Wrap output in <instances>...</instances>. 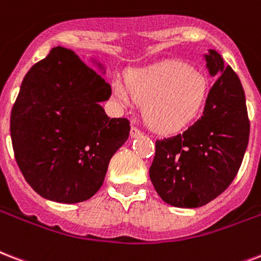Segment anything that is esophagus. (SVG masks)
<instances>
[{"label": "esophagus", "mask_w": 261, "mask_h": 261, "mask_svg": "<svg viewBox=\"0 0 261 261\" xmlns=\"http://www.w3.org/2000/svg\"><path fill=\"white\" fill-rule=\"evenodd\" d=\"M130 134H131V137H137V135L142 134V131L139 130L138 127L133 126V127H131V131H130Z\"/></svg>", "instance_id": "1"}]
</instances>
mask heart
Returning <instances> with one entry per match:
<instances>
[{"label": "heart", "instance_id": "obj_1", "mask_svg": "<svg viewBox=\"0 0 261 261\" xmlns=\"http://www.w3.org/2000/svg\"><path fill=\"white\" fill-rule=\"evenodd\" d=\"M208 81L182 61H163L128 75V86L113 83V95L123 104L144 105V116L153 130L176 131L192 123L201 111Z\"/></svg>", "mask_w": 261, "mask_h": 261}]
</instances>
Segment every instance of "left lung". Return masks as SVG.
<instances>
[{
	"mask_svg": "<svg viewBox=\"0 0 261 261\" xmlns=\"http://www.w3.org/2000/svg\"><path fill=\"white\" fill-rule=\"evenodd\" d=\"M206 67L216 81L201 117L182 134L156 139L149 175L167 204L197 208L231 185L249 141L250 123L240 77L215 50Z\"/></svg>",
	"mask_w": 261,
	"mask_h": 261,
	"instance_id": "8db88e82",
	"label": "left lung"
}]
</instances>
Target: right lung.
Wrapping results in <instances>:
<instances>
[{
  "mask_svg": "<svg viewBox=\"0 0 261 261\" xmlns=\"http://www.w3.org/2000/svg\"><path fill=\"white\" fill-rule=\"evenodd\" d=\"M109 83L64 47L34 64L11 113V138L27 184L51 201H86L104 182L111 157L128 138L126 117H108Z\"/></svg>",
  "mask_w": 261,
  "mask_h": 261,
  "instance_id": "right-lung-1",
  "label": "right lung"
}]
</instances>
